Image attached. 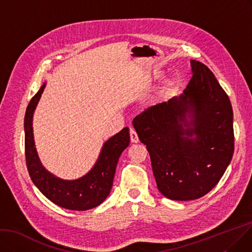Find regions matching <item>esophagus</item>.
<instances>
[{"instance_id":"1","label":"esophagus","mask_w":252,"mask_h":252,"mask_svg":"<svg viewBox=\"0 0 252 252\" xmlns=\"http://www.w3.org/2000/svg\"><path fill=\"white\" fill-rule=\"evenodd\" d=\"M130 139H131L132 143H138L139 142L137 133L135 132L134 129H130Z\"/></svg>"}]
</instances>
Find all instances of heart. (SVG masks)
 <instances>
[{"label":"heart","instance_id":"1","mask_svg":"<svg viewBox=\"0 0 252 252\" xmlns=\"http://www.w3.org/2000/svg\"><path fill=\"white\" fill-rule=\"evenodd\" d=\"M174 85L175 84H174L173 80H167V82L164 84V87H163V90H162V94L166 95V94H169L170 92H172Z\"/></svg>","mask_w":252,"mask_h":252}]
</instances>
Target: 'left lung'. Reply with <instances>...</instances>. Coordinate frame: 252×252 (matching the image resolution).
Returning <instances> with one entry per match:
<instances>
[{"instance_id": "8db88e82", "label": "left lung", "mask_w": 252, "mask_h": 252, "mask_svg": "<svg viewBox=\"0 0 252 252\" xmlns=\"http://www.w3.org/2000/svg\"><path fill=\"white\" fill-rule=\"evenodd\" d=\"M190 63L192 77L183 93L133 120L150 154L157 188L173 200H193L210 192L234 154L229 98L206 65Z\"/></svg>"}]
</instances>
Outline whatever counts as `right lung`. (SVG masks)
Segmentation results:
<instances>
[{
  "label": "right lung",
  "instance_id": "add662e5",
  "mask_svg": "<svg viewBox=\"0 0 252 252\" xmlns=\"http://www.w3.org/2000/svg\"><path fill=\"white\" fill-rule=\"evenodd\" d=\"M45 83L30 101L25 116V150L30 177L35 186L50 202L73 211H86L101 204L113 187L118 160L129 146V128L125 127L103 144L93 168L76 180L60 179L42 165L35 148L33 115L41 97Z\"/></svg>",
  "mask_w": 252,
  "mask_h": 252
}]
</instances>
